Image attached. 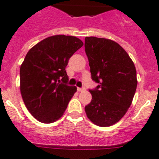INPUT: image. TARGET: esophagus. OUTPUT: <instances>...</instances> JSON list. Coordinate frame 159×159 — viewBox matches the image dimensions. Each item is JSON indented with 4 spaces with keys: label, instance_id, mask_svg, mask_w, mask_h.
<instances>
[{
    "label": "esophagus",
    "instance_id": "esophagus-1",
    "mask_svg": "<svg viewBox=\"0 0 159 159\" xmlns=\"http://www.w3.org/2000/svg\"><path fill=\"white\" fill-rule=\"evenodd\" d=\"M77 90H78L79 92H84V91H85V89L84 88H78Z\"/></svg>",
    "mask_w": 159,
    "mask_h": 159
}]
</instances>
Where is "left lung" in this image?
I'll return each instance as SVG.
<instances>
[{
	"label": "left lung",
	"mask_w": 159,
	"mask_h": 159,
	"mask_svg": "<svg viewBox=\"0 0 159 159\" xmlns=\"http://www.w3.org/2000/svg\"><path fill=\"white\" fill-rule=\"evenodd\" d=\"M85 52L93 80L92 101L84 107L93 124L107 127L118 122L132 103L137 87L136 69L128 53L110 39L86 37Z\"/></svg>",
	"instance_id": "8db88e82"
}]
</instances>
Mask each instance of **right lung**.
Listing matches in <instances>:
<instances>
[{"mask_svg": "<svg viewBox=\"0 0 159 159\" xmlns=\"http://www.w3.org/2000/svg\"><path fill=\"white\" fill-rule=\"evenodd\" d=\"M83 45L76 37L54 35L28 52L20 66V93L29 111L40 122L59 120L77 91L61 81H68L66 67Z\"/></svg>", "mask_w": 159, "mask_h": 159, "instance_id": "add662e5", "label": "right lung"}]
</instances>
